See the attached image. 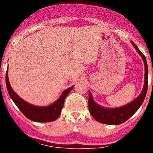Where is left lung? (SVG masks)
<instances>
[{
	"mask_svg": "<svg viewBox=\"0 0 153 153\" xmlns=\"http://www.w3.org/2000/svg\"><path fill=\"white\" fill-rule=\"evenodd\" d=\"M137 52L140 54L143 59L145 64V82L143 91L140 96L128 104L118 108H106L97 104L93 99V96L90 91L88 98V108L89 112L94 118L99 122L103 124H110V125H118L128 120L135 112L139 109L143 104L145 96H146L147 86H148V68H147V60L145 55L138 49L137 45L131 42Z\"/></svg>",
	"mask_w": 153,
	"mask_h": 153,
	"instance_id": "8db88e82",
	"label": "left lung"
}]
</instances>
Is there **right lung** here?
Masks as SVG:
<instances>
[{"mask_svg": "<svg viewBox=\"0 0 153 153\" xmlns=\"http://www.w3.org/2000/svg\"><path fill=\"white\" fill-rule=\"evenodd\" d=\"M6 83L10 99L13 100L23 114L30 120L37 122H53L58 118L61 114L65 98L74 87V85H73L65 90L61 94L60 97L52 104L47 106H38L27 103L13 91L8 80V70L6 75Z\"/></svg>", "mask_w": 153, "mask_h": 153, "instance_id": "obj_1", "label": "right lung"}]
</instances>
